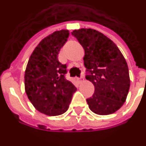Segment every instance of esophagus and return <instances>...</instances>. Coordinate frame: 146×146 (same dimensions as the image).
<instances>
[{
    "label": "esophagus",
    "instance_id": "obj_1",
    "mask_svg": "<svg viewBox=\"0 0 146 146\" xmlns=\"http://www.w3.org/2000/svg\"><path fill=\"white\" fill-rule=\"evenodd\" d=\"M77 80H78V82H79V83L82 82V81L84 80V75H82V76H80V78H77Z\"/></svg>",
    "mask_w": 146,
    "mask_h": 146
}]
</instances>
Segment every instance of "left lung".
I'll list each match as a JSON object with an SVG mask.
<instances>
[{
  "mask_svg": "<svg viewBox=\"0 0 146 146\" xmlns=\"http://www.w3.org/2000/svg\"><path fill=\"white\" fill-rule=\"evenodd\" d=\"M84 50L86 79L95 87L88 98L92 111L100 115L118 111L126 101L130 76L126 60L113 42L98 31L81 28L72 32Z\"/></svg>",
  "mask_w": 146,
  "mask_h": 146,
  "instance_id": "obj_1",
  "label": "left lung"
}]
</instances>
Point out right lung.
Here are the masks:
<instances>
[{
    "label": "right lung",
    "instance_id": "right-lung-1",
    "mask_svg": "<svg viewBox=\"0 0 146 146\" xmlns=\"http://www.w3.org/2000/svg\"><path fill=\"white\" fill-rule=\"evenodd\" d=\"M68 30L44 38L32 52L24 74L25 91L36 110L46 115H62L68 110L76 87L66 80V65L58 58L69 38Z\"/></svg>",
    "mask_w": 146,
    "mask_h": 146
}]
</instances>
